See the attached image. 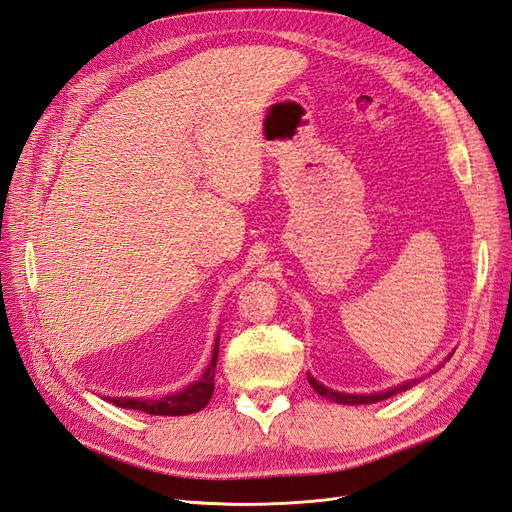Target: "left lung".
I'll use <instances>...</instances> for the list:
<instances>
[{"mask_svg": "<svg viewBox=\"0 0 512 512\" xmlns=\"http://www.w3.org/2000/svg\"><path fill=\"white\" fill-rule=\"evenodd\" d=\"M451 356H453V352L446 356V361L451 359ZM438 367H442V365H438ZM307 382L312 384V389H314L318 395L335 401V404H344V406H365V404H376V401H382V399H389V397H393V395H397V393H404V391L412 389V386H414L418 380H406V382H401V384H397V386H391V389L380 391V393H339V391L329 389V386H324L322 382H318L312 374H307Z\"/></svg>", "mask_w": 512, "mask_h": 512, "instance_id": "obj_1", "label": "left lung"}]
</instances>
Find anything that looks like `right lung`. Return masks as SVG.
Returning a JSON list of instances; mask_svg holds the SVG:
<instances>
[{
    "label": "right lung",
    "instance_id": "1",
    "mask_svg": "<svg viewBox=\"0 0 512 512\" xmlns=\"http://www.w3.org/2000/svg\"><path fill=\"white\" fill-rule=\"evenodd\" d=\"M218 350H220V335L215 337L213 356L207 369L203 371L196 382L188 384L185 389L166 395V397H106V401L128 410H141L156 416H185L203 410L215 389V363H218Z\"/></svg>",
    "mask_w": 512,
    "mask_h": 512
}]
</instances>
